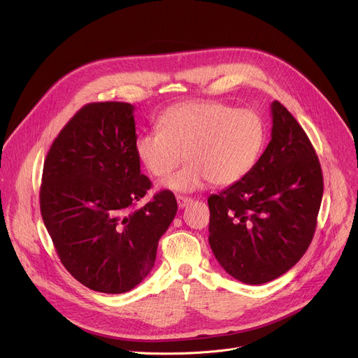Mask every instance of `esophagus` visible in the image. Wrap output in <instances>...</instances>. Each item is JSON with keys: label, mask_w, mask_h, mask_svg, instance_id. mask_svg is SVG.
Returning <instances> with one entry per match:
<instances>
[{"label": "esophagus", "mask_w": 358, "mask_h": 358, "mask_svg": "<svg viewBox=\"0 0 358 358\" xmlns=\"http://www.w3.org/2000/svg\"><path fill=\"white\" fill-rule=\"evenodd\" d=\"M176 199H178V206H179V208H185L186 206H189V203L192 202V199L191 198H188V196H176Z\"/></svg>", "instance_id": "esophagus-1"}]
</instances>
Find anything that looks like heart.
Listing matches in <instances>:
<instances>
[{"instance_id":"1","label":"heart","mask_w":358,"mask_h":358,"mask_svg":"<svg viewBox=\"0 0 358 358\" xmlns=\"http://www.w3.org/2000/svg\"><path fill=\"white\" fill-rule=\"evenodd\" d=\"M157 128L135 138V156L152 176L163 178L185 152L189 163L162 183L178 192L195 191L207 182L215 186L239 182L258 162L266 137L259 112L233 109L215 100L170 106L159 116Z\"/></svg>"}]
</instances>
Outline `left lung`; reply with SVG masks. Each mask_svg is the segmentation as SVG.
<instances>
[{
  "label": "left lung",
  "instance_id": "8db88e82",
  "mask_svg": "<svg viewBox=\"0 0 358 358\" xmlns=\"http://www.w3.org/2000/svg\"><path fill=\"white\" fill-rule=\"evenodd\" d=\"M271 141L250 172L208 198V242L227 274L264 284L293 268L316 230L323 195L319 159L308 135L272 101Z\"/></svg>",
  "mask_w": 358,
  "mask_h": 358
}]
</instances>
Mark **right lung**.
<instances>
[{"label":"right lung","instance_id":"add662e5","mask_svg":"<svg viewBox=\"0 0 358 358\" xmlns=\"http://www.w3.org/2000/svg\"><path fill=\"white\" fill-rule=\"evenodd\" d=\"M134 109L124 101L83 106L43 164L41 213L58 257L77 281L108 294L127 293L150 274L178 211L170 191L134 210L151 188L134 151Z\"/></svg>","mask_w":358,"mask_h":358}]
</instances>
